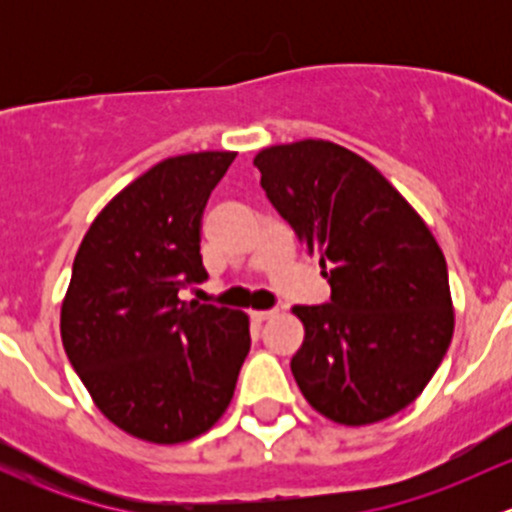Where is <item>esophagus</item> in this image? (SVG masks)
Masks as SVG:
<instances>
[{"instance_id": "34e87169", "label": "esophagus", "mask_w": 512, "mask_h": 512, "mask_svg": "<svg viewBox=\"0 0 512 512\" xmlns=\"http://www.w3.org/2000/svg\"><path fill=\"white\" fill-rule=\"evenodd\" d=\"M272 317H277V309H262V312H252V319H255V322H267V319H272Z\"/></svg>"}]
</instances>
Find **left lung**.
I'll return each mask as SVG.
<instances>
[{
	"instance_id": "8db88e82",
	"label": "left lung",
	"mask_w": 512,
	"mask_h": 512,
	"mask_svg": "<svg viewBox=\"0 0 512 512\" xmlns=\"http://www.w3.org/2000/svg\"><path fill=\"white\" fill-rule=\"evenodd\" d=\"M260 185L332 287L329 304L292 307L304 342L292 374L312 409L366 426L411 404L453 337L448 267L409 200L332 141L255 156Z\"/></svg>"
}]
</instances>
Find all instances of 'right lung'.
Returning a JSON list of instances; mask_svg holds the SVG:
<instances>
[{
	"label": "right lung",
	"mask_w": 512,
	"mask_h": 512,
	"mask_svg": "<svg viewBox=\"0 0 512 512\" xmlns=\"http://www.w3.org/2000/svg\"><path fill=\"white\" fill-rule=\"evenodd\" d=\"M235 156L160 160L96 215L76 252L61 342L98 411L141 441L213 428L250 352L245 312L178 297L208 277L200 220Z\"/></svg>",
	"instance_id": "1"
}]
</instances>
